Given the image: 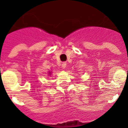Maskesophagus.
<instances>
[{"label":"esophagus","mask_w":128,"mask_h":128,"mask_svg":"<svg viewBox=\"0 0 128 128\" xmlns=\"http://www.w3.org/2000/svg\"><path fill=\"white\" fill-rule=\"evenodd\" d=\"M62 68H63V69H65L66 68V66H67V63L66 62H64L62 64Z\"/></svg>","instance_id":"obj_1"}]
</instances>
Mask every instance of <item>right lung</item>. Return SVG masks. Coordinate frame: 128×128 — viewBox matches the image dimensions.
<instances>
[{
    "label": "right lung",
    "mask_w": 128,
    "mask_h": 128,
    "mask_svg": "<svg viewBox=\"0 0 128 128\" xmlns=\"http://www.w3.org/2000/svg\"><path fill=\"white\" fill-rule=\"evenodd\" d=\"M49 74H50V75H51V74H51V72H50V73H49Z\"/></svg>",
    "instance_id": "obj_1"
}]
</instances>
